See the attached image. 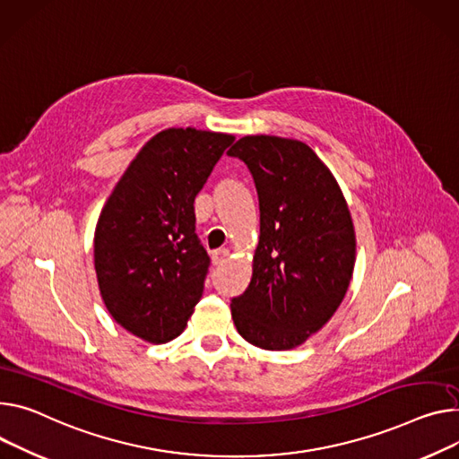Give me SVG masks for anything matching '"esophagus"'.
<instances>
[{"label":"esophagus","instance_id":"obj_1","mask_svg":"<svg viewBox=\"0 0 459 459\" xmlns=\"http://www.w3.org/2000/svg\"><path fill=\"white\" fill-rule=\"evenodd\" d=\"M211 257H213V264H222V263H226L230 259V250L219 248V250H215L213 254H211Z\"/></svg>","mask_w":459,"mask_h":459}]
</instances>
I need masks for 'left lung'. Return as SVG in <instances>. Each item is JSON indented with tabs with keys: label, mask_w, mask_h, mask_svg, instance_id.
I'll return each mask as SVG.
<instances>
[{
	"label": "left lung",
	"mask_w": 459,
	"mask_h": 459,
	"mask_svg": "<svg viewBox=\"0 0 459 459\" xmlns=\"http://www.w3.org/2000/svg\"><path fill=\"white\" fill-rule=\"evenodd\" d=\"M228 154L248 165L261 213L252 281L231 299L233 324L255 347L294 349L333 318L349 289L357 238L347 202L303 141L244 135Z\"/></svg>",
	"instance_id": "left-lung-1"
}]
</instances>
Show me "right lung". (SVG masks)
Here are the masks:
<instances>
[{
  "label": "right lung",
  "instance_id": "right-lung-1",
  "mask_svg": "<svg viewBox=\"0 0 459 459\" xmlns=\"http://www.w3.org/2000/svg\"><path fill=\"white\" fill-rule=\"evenodd\" d=\"M231 134L167 128L130 161L93 237L100 298L134 336H180L204 292L209 255L195 233V198Z\"/></svg>",
  "mask_w": 459,
  "mask_h": 459
}]
</instances>
